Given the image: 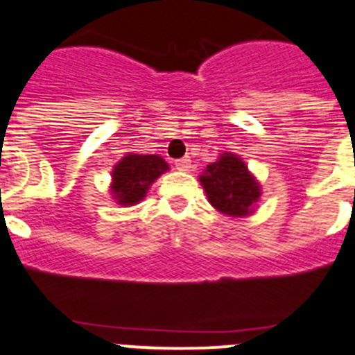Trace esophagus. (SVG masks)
<instances>
[{
    "instance_id": "34e87169",
    "label": "esophagus",
    "mask_w": 355,
    "mask_h": 355,
    "mask_svg": "<svg viewBox=\"0 0 355 355\" xmlns=\"http://www.w3.org/2000/svg\"><path fill=\"white\" fill-rule=\"evenodd\" d=\"M190 158L188 156H184V158H180V159H175V168L178 171H190Z\"/></svg>"
}]
</instances>
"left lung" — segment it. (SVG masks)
Wrapping results in <instances>:
<instances>
[{"instance_id": "left-lung-1", "label": "left lung", "mask_w": 355, "mask_h": 355, "mask_svg": "<svg viewBox=\"0 0 355 355\" xmlns=\"http://www.w3.org/2000/svg\"><path fill=\"white\" fill-rule=\"evenodd\" d=\"M199 181L209 205L222 215L233 218L252 215L263 193L256 175L234 153H220L202 171Z\"/></svg>"}]
</instances>
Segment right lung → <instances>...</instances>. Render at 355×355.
I'll return each instance as SVG.
<instances>
[{
    "label": "right lung",
    "mask_w": 355,
    "mask_h": 355,
    "mask_svg": "<svg viewBox=\"0 0 355 355\" xmlns=\"http://www.w3.org/2000/svg\"><path fill=\"white\" fill-rule=\"evenodd\" d=\"M167 171L171 167L162 156L126 153L112 168V199L122 208L139 205L146 199L150 184Z\"/></svg>",
    "instance_id": "add662e5"
}]
</instances>
